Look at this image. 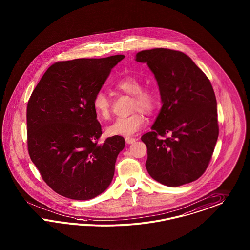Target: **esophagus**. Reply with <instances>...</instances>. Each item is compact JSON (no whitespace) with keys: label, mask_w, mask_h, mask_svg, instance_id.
Here are the masks:
<instances>
[{"label":"esophagus","mask_w":250,"mask_h":250,"mask_svg":"<svg viewBox=\"0 0 250 250\" xmlns=\"http://www.w3.org/2000/svg\"><path fill=\"white\" fill-rule=\"evenodd\" d=\"M135 141H136V138H130V137H126V138H125V142H126L127 144H132V143H134Z\"/></svg>","instance_id":"1"}]
</instances>
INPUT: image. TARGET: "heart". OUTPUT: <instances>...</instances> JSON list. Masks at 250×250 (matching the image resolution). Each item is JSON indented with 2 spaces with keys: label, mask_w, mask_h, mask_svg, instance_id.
Returning <instances> with one entry per match:
<instances>
[{
  "label": "heart",
  "mask_w": 250,
  "mask_h": 250,
  "mask_svg": "<svg viewBox=\"0 0 250 250\" xmlns=\"http://www.w3.org/2000/svg\"><path fill=\"white\" fill-rule=\"evenodd\" d=\"M114 89L124 94L131 95V111L135 112L125 117H118L107 127V133L111 136H132L142 128L145 123L144 112L150 114L159 103V95L154 88L142 87L138 78L132 76H125L114 84ZM92 107L96 115L108 120L112 115V102L104 92H98L93 98Z\"/></svg>",
  "instance_id": "obj_1"
}]
</instances>
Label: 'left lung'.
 <instances>
[{
    "instance_id": "obj_1",
    "label": "left lung",
    "mask_w": 250,
    "mask_h": 250,
    "mask_svg": "<svg viewBox=\"0 0 250 250\" xmlns=\"http://www.w3.org/2000/svg\"><path fill=\"white\" fill-rule=\"evenodd\" d=\"M154 74L163 102L146 144V171L168 187L198 179L219 136L217 102L209 79L184 52L158 48L136 55Z\"/></svg>"
}]
</instances>
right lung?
Wrapping results in <instances>:
<instances>
[{
  "label": "right lung",
  "instance_id": "right-lung-1",
  "mask_svg": "<svg viewBox=\"0 0 250 250\" xmlns=\"http://www.w3.org/2000/svg\"><path fill=\"white\" fill-rule=\"evenodd\" d=\"M124 55L61 61L35 87L26 107L28 154L43 181L62 197L86 200L110 186L125 138L103 134L95 95Z\"/></svg>",
  "mask_w": 250,
  "mask_h": 250
}]
</instances>
